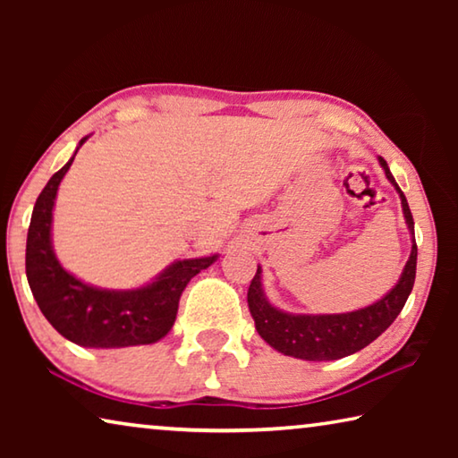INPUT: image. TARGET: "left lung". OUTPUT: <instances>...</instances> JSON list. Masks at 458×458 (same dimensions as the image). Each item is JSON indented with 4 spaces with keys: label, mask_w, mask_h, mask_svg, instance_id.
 Here are the masks:
<instances>
[{
    "label": "left lung",
    "mask_w": 458,
    "mask_h": 458,
    "mask_svg": "<svg viewBox=\"0 0 458 458\" xmlns=\"http://www.w3.org/2000/svg\"><path fill=\"white\" fill-rule=\"evenodd\" d=\"M377 161L384 169L387 182L398 191L408 232L412 236L410 238L412 240V250H410L406 267L402 270L398 283L394 284V289L387 291L376 303L358 309V311L333 315L289 313L275 307L267 299L265 289H262V268L259 267L250 289H248V309H250L259 335L283 355L307 361H331L360 352L390 327L394 319L400 315L402 307L406 305L408 294L412 293L418 257L412 212H410L406 196L398 188L384 157H377Z\"/></svg>",
    "instance_id": "8db88e82"
}]
</instances>
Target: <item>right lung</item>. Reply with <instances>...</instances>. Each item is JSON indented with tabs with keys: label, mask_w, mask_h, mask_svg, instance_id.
<instances>
[{
	"label": "right lung",
	"mask_w": 458,
	"mask_h": 458,
	"mask_svg": "<svg viewBox=\"0 0 458 458\" xmlns=\"http://www.w3.org/2000/svg\"><path fill=\"white\" fill-rule=\"evenodd\" d=\"M89 137H82L76 151ZM74 151V155H76ZM74 155L50 177L36 199L26 242V276L38 307L62 337L82 347L149 345L172 331L185 286L218 254L175 260L139 289H100L76 278L60 265L52 246V212L62 177Z\"/></svg>",
	"instance_id": "obj_1"
}]
</instances>
